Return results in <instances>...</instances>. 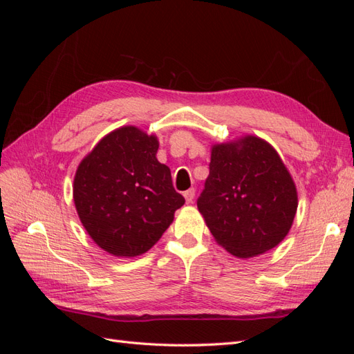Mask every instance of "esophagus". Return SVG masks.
I'll return each instance as SVG.
<instances>
[{"label": "esophagus", "instance_id": "34e87169", "mask_svg": "<svg viewBox=\"0 0 354 354\" xmlns=\"http://www.w3.org/2000/svg\"><path fill=\"white\" fill-rule=\"evenodd\" d=\"M183 195H185V199H186V202H187V203L194 202V198H195V189H189V190H186Z\"/></svg>", "mask_w": 354, "mask_h": 354}]
</instances>
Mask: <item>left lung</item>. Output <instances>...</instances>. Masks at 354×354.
<instances>
[{
    "mask_svg": "<svg viewBox=\"0 0 354 354\" xmlns=\"http://www.w3.org/2000/svg\"><path fill=\"white\" fill-rule=\"evenodd\" d=\"M298 207L294 180L274 147L255 136L214 145L198 209L218 245L251 259L279 245Z\"/></svg>",
    "mask_w": 354,
    "mask_h": 354,
    "instance_id": "obj_1",
    "label": "left lung"
}]
</instances>
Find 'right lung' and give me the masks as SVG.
Masks as SVG:
<instances>
[{
    "instance_id": "obj_1",
    "label": "right lung",
    "mask_w": 354,
    "mask_h": 354,
    "mask_svg": "<svg viewBox=\"0 0 354 354\" xmlns=\"http://www.w3.org/2000/svg\"><path fill=\"white\" fill-rule=\"evenodd\" d=\"M159 142L127 125L104 136L78 165L73 202L90 238L116 257L149 251L174 220L185 198L156 159Z\"/></svg>"
}]
</instances>
